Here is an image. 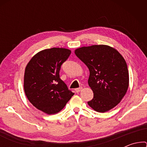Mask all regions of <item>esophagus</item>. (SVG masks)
Instances as JSON below:
<instances>
[{
  "mask_svg": "<svg viewBox=\"0 0 147 147\" xmlns=\"http://www.w3.org/2000/svg\"><path fill=\"white\" fill-rule=\"evenodd\" d=\"M82 89H83L82 87H80V88H78L75 89V91L76 92V93H78V92L81 91Z\"/></svg>",
  "mask_w": 147,
  "mask_h": 147,
  "instance_id": "34e87169",
  "label": "esophagus"
}]
</instances>
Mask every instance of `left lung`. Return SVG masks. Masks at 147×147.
<instances>
[{
    "label": "left lung",
    "mask_w": 147,
    "mask_h": 147,
    "mask_svg": "<svg viewBox=\"0 0 147 147\" xmlns=\"http://www.w3.org/2000/svg\"><path fill=\"white\" fill-rule=\"evenodd\" d=\"M74 53L89 70L88 84L94 95L88 105L100 113L115 107L129 86L127 64L123 56L105 45L82 47L76 49Z\"/></svg>",
    "instance_id": "1"
}]
</instances>
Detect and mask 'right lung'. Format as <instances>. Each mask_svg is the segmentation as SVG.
Wrapping results in <instances>:
<instances>
[{"mask_svg":"<svg viewBox=\"0 0 147 147\" xmlns=\"http://www.w3.org/2000/svg\"><path fill=\"white\" fill-rule=\"evenodd\" d=\"M71 53L64 48L45 49L35 54L26 66L24 90L26 97L34 107L49 115L59 112L74 94L59 74L61 65Z\"/></svg>","mask_w":147,"mask_h":147,"instance_id":"add662e5","label":"right lung"}]
</instances>
